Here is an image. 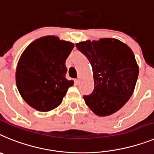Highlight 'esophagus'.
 Segmentation results:
<instances>
[{
	"instance_id": "34e87169",
	"label": "esophagus",
	"mask_w": 154,
	"mask_h": 154,
	"mask_svg": "<svg viewBox=\"0 0 154 154\" xmlns=\"http://www.w3.org/2000/svg\"><path fill=\"white\" fill-rule=\"evenodd\" d=\"M75 83H76V85H78L79 83H80V78H77V79H75Z\"/></svg>"
}]
</instances>
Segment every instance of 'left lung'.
<instances>
[{
    "mask_svg": "<svg viewBox=\"0 0 154 154\" xmlns=\"http://www.w3.org/2000/svg\"><path fill=\"white\" fill-rule=\"evenodd\" d=\"M76 46L88 57L93 70L94 88L84 96L86 105L95 115L107 116L124 106L134 91L139 66L132 49L112 38L87 40Z\"/></svg>",
    "mask_w": 154,
    "mask_h": 154,
    "instance_id": "8db88e82",
    "label": "left lung"
}]
</instances>
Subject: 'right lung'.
<instances>
[{
    "instance_id": "right-lung-1",
    "label": "right lung",
    "mask_w": 154,
    "mask_h": 154,
    "mask_svg": "<svg viewBox=\"0 0 154 154\" xmlns=\"http://www.w3.org/2000/svg\"><path fill=\"white\" fill-rule=\"evenodd\" d=\"M74 44L55 35L33 41L21 54L16 68V85L28 105L49 112L62 103L73 81L66 78L65 63Z\"/></svg>"
}]
</instances>
